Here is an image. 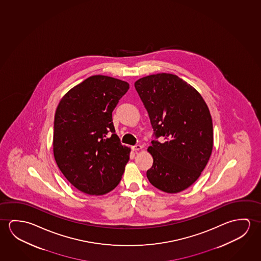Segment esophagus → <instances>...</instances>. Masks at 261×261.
<instances>
[{
  "instance_id": "34e87169",
  "label": "esophagus",
  "mask_w": 261,
  "mask_h": 261,
  "mask_svg": "<svg viewBox=\"0 0 261 261\" xmlns=\"http://www.w3.org/2000/svg\"><path fill=\"white\" fill-rule=\"evenodd\" d=\"M132 149H133V150H134V151H137V150H140V149H142V146L140 144L134 145V146L132 147Z\"/></svg>"
}]
</instances>
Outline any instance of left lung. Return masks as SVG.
<instances>
[{
  "mask_svg": "<svg viewBox=\"0 0 261 261\" xmlns=\"http://www.w3.org/2000/svg\"><path fill=\"white\" fill-rule=\"evenodd\" d=\"M153 128L163 136L151 141L148 151L153 165L147 170L149 181L167 193H178L199 178L213 148L210 110L194 88L177 75L158 73L134 83Z\"/></svg>",
  "mask_w": 261,
  "mask_h": 261,
  "instance_id": "1",
  "label": "left lung"
}]
</instances>
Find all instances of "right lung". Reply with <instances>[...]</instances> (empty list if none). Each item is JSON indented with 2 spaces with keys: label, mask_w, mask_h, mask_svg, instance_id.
Returning <instances> with one entry per match:
<instances>
[{
  "label": "right lung",
  "mask_w": 261,
  "mask_h": 261,
  "mask_svg": "<svg viewBox=\"0 0 261 261\" xmlns=\"http://www.w3.org/2000/svg\"><path fill=\"white\" fill-rule=\"evenodd\" d=\"M128 83L94 75L62 97L54 117L55 162L71 185L103 195L120 183L130 149L120 143L112 112Z\"/></svg>",
  "instance_id": "obj_1"
}]
</instances>
